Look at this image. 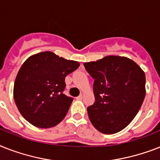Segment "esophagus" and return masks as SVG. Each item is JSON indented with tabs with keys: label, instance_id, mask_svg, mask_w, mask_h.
Here are the masks:
<instances>
[{
	"label": "esophagus",
	"instance_id": "1",
	"mask_svg": "<svg viewBox=\"0 0 160 160\" xmlns=\"http://www.w3.org/2000/svg\"><path fill=\"white\" fill-rule=\"evenodd\" d=\"M82 98H83V95H82V94H80V95H79L77 97V99H80H80H82Z\"/></svg>",
	"mask_w": 160,
	"mask_h": 160
}]
</instances>
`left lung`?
Instances as JSON below:
<instances>
[{
	"label": "left lung",
	"mask_w": 160,
	"mask_h": 160,
	"mask_svg": "<svg viewBox=\"0 0 160 160\" xmlns=\"http://www.w3.org/2000/svg\"><path fill=\"white\" fill-rule=\"evenodd\" d=\"M84 68L94 79L95 102L87 108L93 126L103 134H114L129 125L145 96V75L132 60L107 56L85 62Z\"/></svg>",
	"instance_id": "left-lung-1"
}]
</instances>
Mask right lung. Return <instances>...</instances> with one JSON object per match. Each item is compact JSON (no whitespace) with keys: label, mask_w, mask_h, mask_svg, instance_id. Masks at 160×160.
I'll use <instances>...</instances> for the list:
<instances>
[{"label":"right lung","mask_w":160,"mask_h":160,"mask_svg":"<svg viewBox=\"0 0 160 160\" xmlns=\"http://www.w3.org/2000/svg\"><path fill=\"white\" fill-rule=\"evenodd\" d=\"M79 67L78 62L52 52L37 53L26 60L14 84L15 104L25 120L39 128L61 122L73 101L63 93L65 78Z\"/></svg>","instance_id":"add662e5"}]
</instances>
